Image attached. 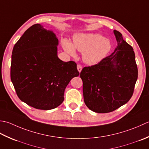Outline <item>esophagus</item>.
Segmentation results:
<instances>
[{"mask_svg": "<svg viewBox=\"0 0 149 149\" xmlns=\"http://www.w3.org/2000/svg\"><path fill=\"white\" fill-rule=\"evenodd\" d=\"M77 69H78V71H79V72H80L81 71V69H82V66H81L80 64H78L77 65Z\"/></svg>", "mask_w": 149, "mask_h": 149, "instance_id": "obj_1", "label": "esophagus"}]
</instances>
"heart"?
<instances>
[{"label":"heart","mask_w":149,"mask_h":149,"mask_svg":"<svg viewBox=\"0 0 149 149\" xmlns=\"http://www.w3.org/2000/svg\"><path fill=\"white\" fill-rule=\"evenodd\" d=\"M63 47L71 56L76 55L75 49L83 53L85 63L95 65L100 62L111 50V42L97 33H86L75 35L72 44L68 40L63 41Z\"/></svg>","instance_id":"heart-1"}]
</instances>
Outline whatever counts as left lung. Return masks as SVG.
<instances>
[{
	"mask_svg": "<svg viewBox=\"0 0 149 149\" xmlns=\"http://www.w3.org/2000/svg\"><path fill=\"white\" fill-rule=\"evenodd\" d=\"M118 45L111 55L80 72L84 102L98 113L114 111L129 101L138 79V68L131 45L114 30Z\"/></svg>",
	"mask_w": 149,
	"mask_h": 149,
	"instance_id": "1",
	"label": "left lung"
}]
</instances>
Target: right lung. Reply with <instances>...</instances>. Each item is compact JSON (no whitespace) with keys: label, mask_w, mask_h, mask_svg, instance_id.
Masks as SVG:
<instances>
[{"label":"right lung","mask_w":149,"mask_h":149,"mask_svg":"<svg viewBox=\"0 0 149 149\" xmlns=\"http://www.w3.org/2000/svg\"><path fill=\"white\" fill-rule=\"evenodd\" d=\"M58 40L39 24L24 32L13 47L11 80L21 101L37 109L50 110L64 100V91L78 77L77 63L57 56Z\"/></svg>","instance_id":"obj_1"}]
</instances>
